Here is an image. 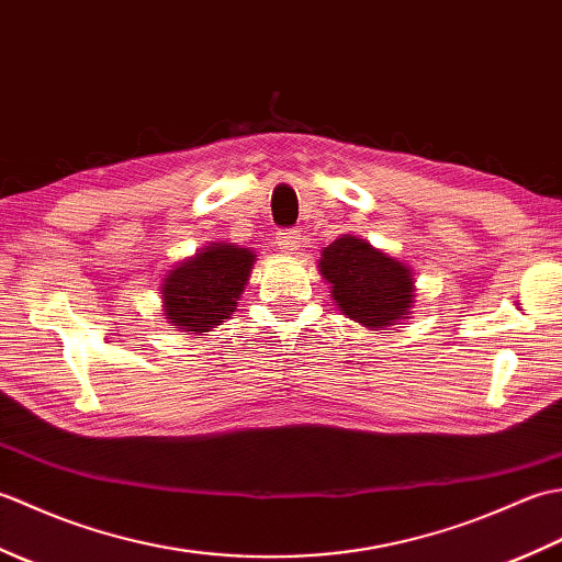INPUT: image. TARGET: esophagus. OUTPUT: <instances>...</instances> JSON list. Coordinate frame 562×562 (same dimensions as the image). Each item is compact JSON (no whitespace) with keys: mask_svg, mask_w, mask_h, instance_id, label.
Masks as SVG:
<instances>
[{"mask_svg":"<svg viewBox=\"0 0 562 562\" xmlns=\"http://www.w3.org/2000/svg\"><path fill=\"white\" fill-rule=\"evenodd\" d=\"M278 246L284 250V254H294V250H300V234L294 229L278 232Z\"/></svg>","mask_w":562,"mask_h":562,"instance_id":"1","label":"esophagus"}]
</instances>
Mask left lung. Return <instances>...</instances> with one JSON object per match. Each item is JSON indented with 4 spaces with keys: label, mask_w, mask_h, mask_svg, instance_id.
<instances>
[{
    "label": "left lung",
    "mask_w": 562,
    "mask_h": 562,
    "mask_svg": "<svg viewBox=\"0 0 562 562\" xmlns=\"http://www.w3.org/2000/svg\"><path fill=\"white\" fill-rule=\"evenodd\" d=\"M318 268L336 306L360 326L386 330L396 321L411 318L415 296L411 268L364 238L342 234L324 248Z\"/></svg>",
    "instance_id": "left-lung-1"
}]
</instances>
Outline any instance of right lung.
Masks as SVG:
<instances>
[{"mask_svg": "<svg viewBox=\"0 0 562 562\" xmlns=\"http://www.w3.org/2000/svg\"><path fill=\"white\" fill-rule=\"evenodd\" d=\"M254 262V250L232 244H212L178 262L161 284L169 324L183 330V336L222 326L236 308Z\"/></svg>", "mask_w": 562, "mask_h": 562, "instance_id": "obj_1", "label": "right lung"}]
</instances>
